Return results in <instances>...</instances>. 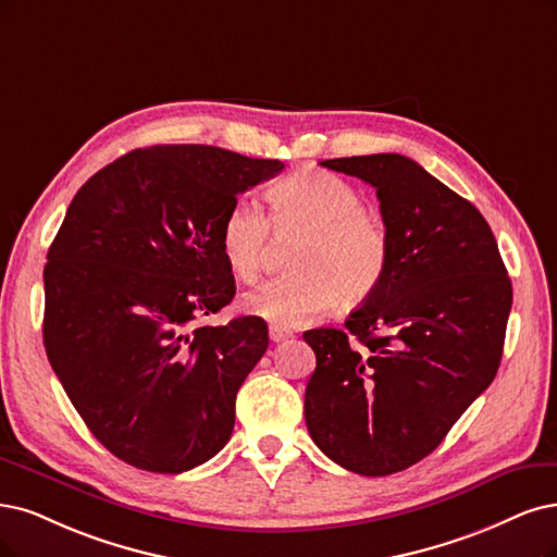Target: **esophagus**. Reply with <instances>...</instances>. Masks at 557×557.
Masks as SVG:
<instances>
[{
	"label": "esophagus",
	"mask_w": 557,
	"mask_h": 557,
	"mask_svg": "<svg viewBox=\"0 0 557 557\" xmlns=\"http://www.w3.org/2000/svg\"><path fill=\"white\" fill-rule=\"evenodd\" d=\"M289 337H294V333L289 327H282V325H271V339L273 342H286Z\"/></svg>",
	"instance_id": "1"
}]
</instances>
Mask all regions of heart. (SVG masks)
<instances>
[{"instance_id": "1", "label": "heart", "mask_w": 557, "mask_h": 557, "mask_svg": "<svg viewBox=\"0 0 557 557\" xmlns=\"http://www.w3.org/2000/svg\"><path fill=\"white\" fill-rule=\"evenodd\" d=\"M271 220L255 201H236L220 230L230 273L252 284L263 273L275 238H300L289 255L294 273L261 284L245 296V310L275 325H302L342 298L358 305L372 298L389 265L385 226L362 211L360 193L346 181L300 170L277 181Z\"/></svg>"}]
</instances>
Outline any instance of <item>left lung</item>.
I'll return each mask as SVG.
<instances>
[{"mask_svg":"<svg viewBox=\"0 0 557 557\" xmlns=\"http://www.w3.org/2000/svg\"><path fill=\"white\" fill-rule=\"evenodd\" d=\"M376 188L389 265L344 331L314 327L305 422L327 459L367 478L434 451L496 379L511 282L488 222L399 153L323 160Z\"/></svg>","mask_w":557,"mask_h":557,"instance_id":"left-lung-1","label":"left lung"}]
</instances>
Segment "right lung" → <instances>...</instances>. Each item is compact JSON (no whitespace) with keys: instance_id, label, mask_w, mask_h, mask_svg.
Segmentation results:
<instances>
[{"instance_id":"1","label":"right lung","mask_w":557,"mask_h":557,"mask_svg":"<svg viewBox=\"0 0 557 557\" xmlns=\"http://www.w3.org/2000/svg\"><path fill=\"white\" fill-rule=\"evenodd\" d=\"M284 170L206 144L135 149L73 197L44 271V344L79 418L112 455L176 472L232 438L236 393L268 325H197L236 294L220 230L236 197Z\"/></svg>"}]
</instances>
